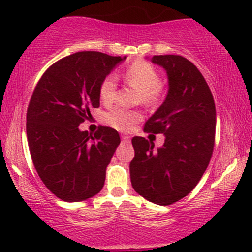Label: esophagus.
I'll return each instance as SVG.
<instances>
[{
	"mask_svg": "<svg viewBox=\"0 0 252 252\" xmlns=\"http://www.w3.org/2000/svg\"><path fill=\"white\" fill-rule=\"evenodd\" d=\"M130 140H131V138H130V136H126V135L122 136V141L124 143H130Z\"/></svg>",
	"mask_w": 252,
	"mask_h": 252,
	"instance_id": "obj_1",
	"label": "esophagus"
}]
</instances>
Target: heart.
<instances>
[{
  "mask_svg": "<svg viewBox=\"0 0 252 252\" xmlns=\"http://www.w3.org/2000/svg\"><path fill=\"white\" fill-rule=\"evenodd\" d=\"M126 80L132 88L142 94V100L147 104L158 102L161 94V78L154 66L143 60H137L126 68ZM117 77L109 74L104 78L99 88V97L104 104H110L116 97ZM141 114L135 110L124 108L111 109L105 115V122L112 128L121 130H129L141 120Z\"/></svg>",
  "mask_w": 252,
  "mask_h": 252,
  "instance_id": "b5f03b06",
  "label": "heart"
}]
</instances>
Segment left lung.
Segmentation results:
<instances>
[{
    "label": "left lung",
    "mask_w": 252,
    "mask_h": 252,
    "mask_svg": "<svg viewBox=\"0 0 252 252\" xmlns=\"http://www.w3.org/2000/svg\"><path fill=\"white\" fill-rule=\"evenodd\" d=\"M148 59V58H147ZM168 78V92L144 126V131L163 134L164 143L131 140L135 158L130 162L132 189L144 199L167 206L186 196L209 166L215 146L216 106L200 71L181 56H154Z\"/></svg>",
    "instance_id": "left-lung-1"
}]
</instances>
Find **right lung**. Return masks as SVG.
<instances>
[{"instance_id": "1", "label": "right lung", "mask_w": 252, "mask_h": 252, "mask_svg": "<svg viewBox=\"0 0 252 252\" xmlns=\"http://www.w3.org/2000/svg\"><path fill=\"white\" fill-rule=\"evenodd\" d=\"M126 59L77 52L53 63L34 90L26 126L32 160L45 186L63 201L86 200L103 189L120 135L109 126L91 135L79 124L99 106L104 78Z\"/></svg>"}]
</instances>
